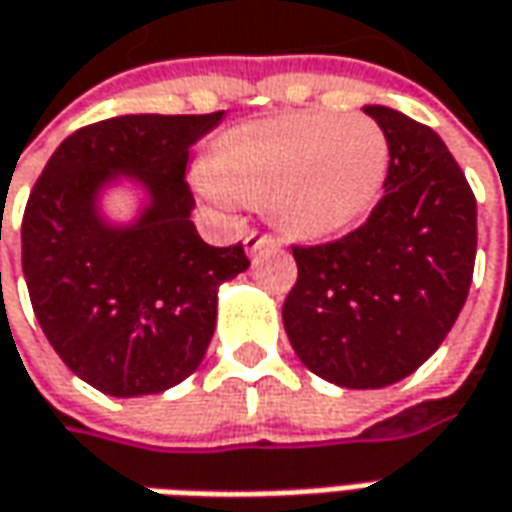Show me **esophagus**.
I'll use <instances>...</instances> for the list:
<instances>
[{
  "label": "esophagus",
  "mask_w": 512,
  "mask_h": 512,
  "mask_svg": "<svg viewBox=\"0 0 512 512\" xmlns=\"http://www.w3.org/2000/svg\"><path fill=\"white\" fill-rule=\"evenodd\" d=\"M276 245V239L270 233H262V230H250L245 236V250L253 256L256 250H267V247Z\"/></svg>",
  "instance_id": "1"
}]
</instances>
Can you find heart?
Returning <instances> with one entry per match:
<instances>
[{
    "label": "heart",
    "mask_w": 512,
    "mask_h": 512,
    "mask_svg": "<svg viewBox=\"0 0 512 512\" xmlns=\"http://www.w3.org/2000/svg\"><path fill=\"white\" fill-rule=\"evenodd\" d=\"M387 162V136L373 119L296 113L230 130L207 190L222 202H270L287 233L327 236L373 205Z\"/></svg>",
    "instance_id": "obj_1"
}]
</instances>
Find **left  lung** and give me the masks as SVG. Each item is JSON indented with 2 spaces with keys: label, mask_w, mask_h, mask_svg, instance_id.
Returning a JSON list of instances; mask_svg holds the SVG:
<instances>
[{
  "label": "left lung",
  "mask_w": 512,
  "mask_h": 512,
  "mask_svg": "<svg viewBox=\"0 0 512 512\" xmlns=\"http://www.w3.org/2000/svg\"><path fill=\"white\" fill-rule=\"evenodd\" d=\"M387 136L384 196L342 239L293 245L287 339L307 370L353 390L422 367L462 313L476 265V196L439 133L367 105Z\"/></svg>",
  "instance_id": "obj_1"
}]
</instances>
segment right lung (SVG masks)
I'll return each instance as SVG.
<instances>
[{"instance_id": "add662e5", "label": "right lung", "mask_w": 512, "mask_h": 512, "mask_svg": "<svg viewBox=\"0 0 512 512\" xmlns=\"http://www.w3.org/2000/svg\"><path fill=\"white\" fill-rule=\"evenodd\" d=\"M136 113L79 128L56 148L22 216L30 305L70 370L108 396L162 393L187 379L216 327V290L250 267L242 242H202L187 150L222 122ZM116 175L151 193L143 219L105 226L95 193Z\"/></svg>"}]
</instances>
